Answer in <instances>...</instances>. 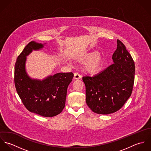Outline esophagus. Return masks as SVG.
Listing matches in <instances>:
<instances>
[{"instance_id":"34e87169","label":"esophagus","mask_w":151,"mask_h":151,"mask_svg":"<svg viewBox=\"0 0 151 151\" xmlns=\"http://www.w3.org/2000/svg\"><path fill=\"white\" fill-rule=\"evenodd\" d=\"M81 78V76H80L78 73H75L74 74V79H76V80H79V79H80Z\"/></svg>"}]
</instances>
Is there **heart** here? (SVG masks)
Returning a JSON list of instances; mask_svg holds the SVG:
<instances>
[{"instance_id": "obj_1", "label": "heart", "mask_w": 151, "mask_h": 151, "mask_svg": "<svg viewBox=\"0 0 151 151\" xmlns=\"http://www.w3.org/2000/svg\"><path fill=\"white\" fill-rule=\"evenodd\" d=\"M78 59L82 62H87L84 69L91 74H96L102 70L104 65V59L97 52H92L79 57Z\"/></svg>"}]
</instances>
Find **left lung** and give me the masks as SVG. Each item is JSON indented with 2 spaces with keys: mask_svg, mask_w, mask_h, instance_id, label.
Returning <instances> with one entry per match:
<instances>
[{
  "mask_svg": "<svg viewBox=\"0 0 151 151\" xmlns=\"http://www.w3.org/2000/svg\"><path fill=\"white\" fill-rule=\"evenodd\" d=\"M112 65L93 77L86 76V102L92 111L108 114L120 109L131 95L135 75L134 62L125 45L117 40Z\"/></svg>",
  "mask_w": 151,
  "mask_h": 151,
  "instance_id": "8db88e82",
  "label": "left lung"
}]
</instances>
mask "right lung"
Masks as SVG:
<instances>
[{
  "instance_id": "add662e5",
  "label": "right lung",
  "mask_w": 151,
  "mask_h": 151,
  "mask_svg": "<svg viewBox=\"0 0 151 151\" xmlns=\"http://www.w3.org/2000/svg\"><path fill=\"white\" fill-rule=\"evenodd\" d=\"M44 45L31 41L18 56L14 67V84L22 104L28 110L46 117L60 113L65 106L67 89L73 73H59L42 81L31 78L25 70L27 56Z\"/></svg>"
}]
</instances>
